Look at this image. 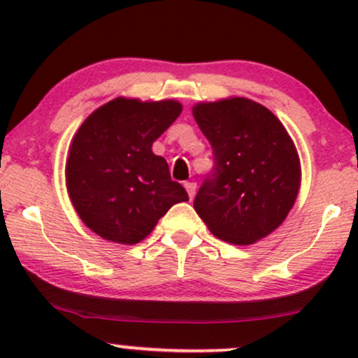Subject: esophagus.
Wrapping results in <instances>:
<instances>
[{
	"instance_id": "obj_1",
	"label": "esophagus",
	"mask_w": 358,
	"mask_h": 358,
	"mask_svg": "<svg viewBox=\"0 0 358 358\" xmlns=\"http://www.w3.org/2000/svg\"><path fill=\"white\" fill-rule=\"evenodd\" d=\"M183 187L187 188L188 196H190V199H193V196H195V192H196V183L195 182H185Z\"/></svg>"
}]
</instances>
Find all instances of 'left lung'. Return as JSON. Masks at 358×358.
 Instances as JSON below:
<instances>
[{
    "instance_id": "left-lung-1",
    "label": "left lung",
    "mask_w": 358,
    "mask_h": 358,
    "mask_svg": "<svg viewBox=\"0 0 358 358\" xmlns=\"http://www.w3.org/2000/svg\"><path fill=\"white\" fill-rule=\"evenodd\" d=\"M213 151V171L195 212L219 239L237 245L269 236L296 202L301 168L281 121L257 102L231 97L193 106Z\"/></svg>"
}]
</instances>
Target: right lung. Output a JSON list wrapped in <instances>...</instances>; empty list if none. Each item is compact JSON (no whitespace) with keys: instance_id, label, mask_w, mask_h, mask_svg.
Listing matches in <instances>:
<instances>
[{"instance_id":"obj_1","label":"right lung","mask_w":358,"mask_h":358,"mask_svg":"<svg viewBox=\"0 0 358 358\" xmlns=\"http://www.w3.org/2000/svg\"><path fill=\"white\" fill-rule=\"evenodd\" d=\"M182 113L176 101H109L82 122L69 150L65 180L73 208L102 239L138 244L188 195L153 143Z\"/></svg>"}]
</instances>
